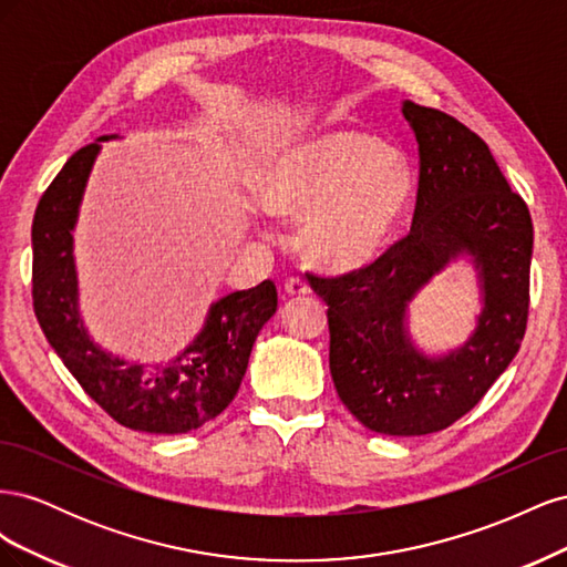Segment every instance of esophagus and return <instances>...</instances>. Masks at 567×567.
I'll return each instance as SVG.
<instances>
[{"instance_id":"obj_1","label":"esophagus","mask_w":567,"mask_h":567,"mask_svg":"<svg viewBox=\"0 0 567 567\" xmlns=\"http://www.w3.org/2000/svg\"><path fill=\"white\" fill-rule=\"evenodd\" d=\"M284 290H286V293H288L290 298H305V296H310V293H312L310 284H307L305 279H298V277L288 279V281L284 284Z\"/></svg>"}]
</instances>
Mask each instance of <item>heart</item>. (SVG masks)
Segmentation results:
<instances>
[{"mask_svg": "<svg viewBox=\"0 0 567 567\" xmlns=\"http://www.w3.org/2000/svg\"><path fill=\"white\" fill-rule=\"evenodd\" d=\"M416 194L406 153L359 127H326L271 151L257 175L269 215L300 217L312 262L352 269L373 262Z\"/></svg>", "mask_w": 567, "mask_h": 567, "instance_id": "heart-1", "label": "heart"}]
</instances>
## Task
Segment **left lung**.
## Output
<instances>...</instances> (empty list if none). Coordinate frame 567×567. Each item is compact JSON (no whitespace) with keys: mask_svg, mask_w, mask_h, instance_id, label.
I'll return each mask as SVG.
<instances>
[{"mask_svg":"<svg viewBox=\"0 0 567 567\" xmlns=\"http://www.w3.org/2000/svg\"><path fill=\"white\" fill-rule=\"evenodd\" d=\"M419 144L411 229L369 267L310 277L329 305L331 375L350 414L381 435L444 431L485 398L518 354L527 326L532 219L475 132L452 115L402 101ZM458 259L476 271L472 333L427 355L408 333V305Z\"/></svg>","mask_w":567,"mask_h":567,"instance_id":"1","label":"left lung"}]
</instances>
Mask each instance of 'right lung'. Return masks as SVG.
<instances>
[{
    "mask_svg": "<svg viewBox=\"0 0 567 567\" xmlns=\"http://www.w3.org/2000/svg\"><path fill=\"white\" fill-rule=\"evenodd\" d=\"M104 134L73 153L32 219V305L65 369L120 425L182 435L219 416L236 398L257 333L277 312V286L262 281L208 307L203 329L167 364H140L101 348L80 312L75 227Z\"/></svg>",
    "mask_w": 567,
    "mask_h": 567,
    "instance_id": "obj_1",
    "label": "right lung"
}]
</instances>
